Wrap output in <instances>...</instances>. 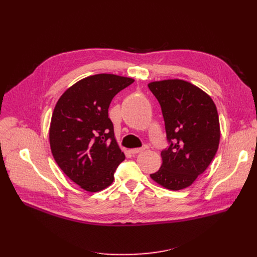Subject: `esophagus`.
Returning a JSON list of instances; mask_svg holds the SVG:
<instances>
[{
    "label": "esophagus",
    "mask_w": 257,
    "mask_h": 257,
    "mask_svg": "<svg viewBox=\"0 0 257 257\" xmlns=\"http://www.w3.org/2000/svg\"><path fill=\"white\" fill-rule=\"evenodd\" d=\"M145 150V148H136V149H131V153L132 154H138V153H141Z\"/></svg>",
    "instance_id": "obj_1"
}]
</instances>
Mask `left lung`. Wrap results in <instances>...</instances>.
Returning a JSON list of instances; mask_svg holds the SVG:
<instances>
[{
	"label": "left lung",
	"mask_w": 257,
	"mask_h": 257,
	"mask_svg": "<svg viewBox=\"0 0 257 257\" xmlns=\"http://www.w3.org/2000/svg\"><path fill=\"white\" fill-rule=\"evenodd\" d=\"M163 111L169 147L161 151L163 165L151 178L168 190L194 183L218 151L219 115L212 99L196 85L179 79L148 84Z\"/></svg>",
	"instance_id": "obj_1"
}]
</instances>
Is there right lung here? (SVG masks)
Returning a JSON list of instances; mask_svg holds the SVG:
<instances>
[{
    "label": "right lung",
    "instance_id": "right-lung-1",
    "mask_svg": "<svg viewBox=\"0 0 257 257\" xmlns=\"http://www.w3.org/2000/svg\"><path fill=\"white\" fill-rule=\"evenodd\" d=\"M133 82L113 74L89 76L67 88L54 108L49 133L53 157L66 176L87 192L109 186L125 159L108 108L115 94Z\"/></svg>",
    "mask_w": 257,
    "mask_h": 257
}]
</instances>
